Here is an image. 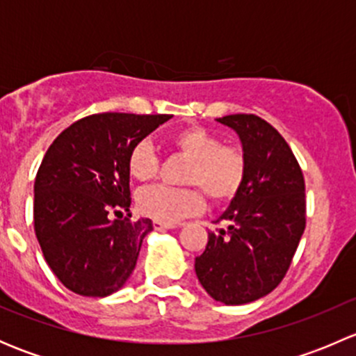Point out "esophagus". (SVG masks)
I'll list each match as a JSON object with an SVG mask.
<instances>
[{"label": "esophagus", "instance_id": "obj_1", "mask_svg": "<svg viewBox=\"0 0 356 356\" xmlns=\"http://www.w3.org/2000/svg\"><path fill=\"white\" fill-rule=\"evenodd\" d=\"M153 227H155L156 231H165V229H174V227H177V225H175V224H165V222L155 220V222H153Z\"/></svg>", "mask_w": 356, "mask_h": 356}]
</instances>
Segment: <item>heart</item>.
Instances as JSON below:
<instances>
[{"label": "heart", "instance_id": "1", "mask_svg": "<svg viewBox=\"0 0 356 356\" xmlns=\"http://www.w3.org/2000/svg\"><path fill=\"white\" fill-rule=\"evenodd\" d=\"M168 141L179 155L189 160L184 182L195 186H152L143 189L138 195V208L143 215L165 224H175L204 208V196L200 187L215 203L234 200L245 188L248 158L241 148L222 145L218 136L200 125L179 129ZM158 167L160 161L149 141H139L129 153V174L138 181H152L158 174Z\"/></svg>", "mask_w": 356, "mask_h": 356}]
</instances>
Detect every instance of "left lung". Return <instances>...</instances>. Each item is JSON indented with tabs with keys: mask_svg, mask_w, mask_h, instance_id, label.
<instances>
[{
	"mask_svg": "<svg viewBox=\"0 0 356 356\" xmlns=\"http://www.w3.org/2000/svg\"><path fill=\"white\" fill-rule=\"evenodd\" d=\"M234 129L248 158L245 188L208 232L195 270L204 291L225 305L265 296L284 279L307 225L305 179L286 139L253 113L217 118Z\"/></svg>",
	"mask_w": 356,
	"mask_h": 356,
	"instance_id": "1",
	"label": "left lung"
}]
</instances>
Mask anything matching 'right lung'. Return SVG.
I'll return each instance as SVG.
<instances>
[{"label":"right lung","mask_w":356,"mask_h":356,"mask_svg":"<svg viewBox=\"0 0 356 356\" xmlns=\"http://www.w3.org/2000/svg\"><path fill=\"white\" fill-rule=\"evenodd\" d=\"M168 118L89 115L67 127L46 152L34 182V231L46 264L67 289L108 296L134 270L153 222L122 218L131 207L127 158Z\"/></svg>","instance_id":"1"}]
</instances>
